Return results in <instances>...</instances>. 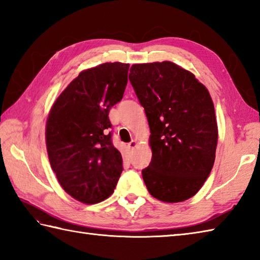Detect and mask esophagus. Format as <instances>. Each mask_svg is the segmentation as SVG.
<instances>
[{
  "instance_id": "34e87169",
  "label": "esophagus",
  "mask_w": 260,
  "mask_h": 260,
  "mask_svg": "<svg viewBox=\"0 0 260 260\" xmlns=\"http://www.w3.org/2000/svg\"><path fill=\"white\" fill-rule=\"evenodd\" d=\"M137 145H139V142H137L136 140H133V141H132V142L129 143V144H128V148H129V150H134V148H135Z\"/></svg>"
}]
</instances>
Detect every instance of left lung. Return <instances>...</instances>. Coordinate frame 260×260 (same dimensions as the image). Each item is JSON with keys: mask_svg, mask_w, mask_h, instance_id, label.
Segmentation results:
<instances>
[{"mask_svg": "<svg viewBox=\"0 0 260 260\" xmlns=\"http://www.w3.org/2000/svg\"><path fill=\"white\" fill-rule=\"evenodd\" d=\"M129 80L150 125V165L142 171L148 192L176 203L196 196L211 172L218 124L207 87L171 61L135 63Z\"/></svg>", "mask_w": 260, "mask_h": 260, "instance_id": "1", "label": "left lung"}]
</instances>
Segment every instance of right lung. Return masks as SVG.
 Listing matches in <instances>:
<instances>
[{"label": "right lung", "instance_id": "add662e5", "mask_svg": "<svg viewBox=\"0 0 260 260\" xmlns=\"http://www.w3.org/2000/svg\"><path fill=\"white\" fill-rule=\"evenodd\" d=\"M129 63L105 62L82 70L49 112L46 145L59 184L77 201L98 203L112 193L123 158L112 143L108 113L123 98Z\"/></svg>", "mask_w": 260, "mask_h": 260}]
</instances>
